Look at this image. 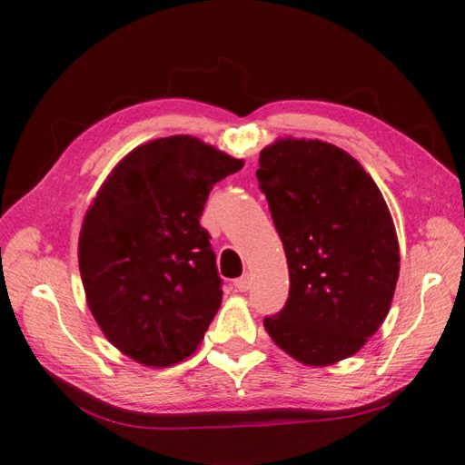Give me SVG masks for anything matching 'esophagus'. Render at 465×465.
<instances>
[{"label": "esophagus", "mask_w": 465, "mask_h": 465, "mask_svg": "<svg viewBox=\"0 0 465 465\" xmlns=\"http://www.w3.org/2000/svg\"><path fill=\"white\" fill-rule=\"evenodd\" d=\"M233 285H235V290H238V292H248L252 288L250 275H242V278H238V280L233 282Z\"/></svg>", "instance_id": "1"}]
</instances>
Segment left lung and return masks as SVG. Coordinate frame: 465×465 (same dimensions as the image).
Masks as SVG:
<instances>
[{
    "label": "left lung",
    "mask_w": 465,
    "mask_h": 465,
    "mask_svg": "<svg viewBox=\"0 0 465 465\" xmlns=\"http://www.w3.org/2000/svg\"><path fill=\"white\" fill-rule=\"evenodd\" d=\"M255 175L290 270V298L265 331L303 365L350 358L380 330L400 275L380 187L348 152L295 137L263 147Z\"/></svg>",
    "instance_id": "8db88e82"
}]
</instances>
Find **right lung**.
<instances>
[{
    "mask_svg": "<svg viewBox=\"0 0 465 465\" xmlns=\"http://www.w3.org/2000/svg\"><path fill=\"white\" fill-rule=\"evenodd\" d=\"M243 160L192 135L137 145L85 212L80 273L104 335L134 361L167 368L192 355L222 305L210 233L213 183Z\"/></svg>",
    "mask_w": 465,
    "mask_h": 465,
    "instance_id": "obj_1",
    "label": "right lung"
}]
</instances>
